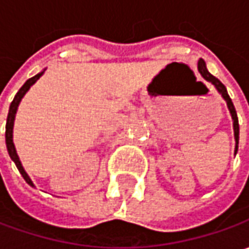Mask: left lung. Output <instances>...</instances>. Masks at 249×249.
<instances>
[{
    "instance_id": "left-lung-1",
    "label": "left lung",
    "mask_w": 249,
    "mask_h": 249,
    "mask_svg": "<svg viewBox=\"0 0 249 249\" xmlns=\"http://www.w3.org/2000/svg\"><path fill=\"white\" fill-rule=\"evenodd\" d=\"M198 71L199 73L202 74V77L208 80V82H211L213 86H215L217 91L222 94V97L225 98V101L227 102V107H229V110H230V113H231V118H233V126H234V137H235V152H237V149H238V134H240V127H238V118H237V112H235L234 105H233V102L230 100V97H229V94H227V90H226L225 84L220 82L219 79H216L215 76H212L211 73L208 72V69H206L205 62L202 61V59H199L198 61Z\"/></svg>"
}]
</instances>
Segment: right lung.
Listing matches in <instances>:
<instances>
[{
	"label": "right lung",
	"mask_w": 249,
	"mask_h": 249,
	"mask_svg": "<svg viewBox=\"0 0 249 249\" xmlns=\"http://www.w3.org/2000/svg\"><path fill=\"white\" fill-rule=\"evenodd\" d=\"M43 74L44 72H41V73H38V74H36V76L32 77V79H29V80H27V82L24 83L23 86L20 87V90L16 92L14 101L11 102L9 112H8V118H6V126H5V141H6V148H8V152H9V157H11V159L15 162V165H16V167H18V170L20 172V175H22L24 180H26V183H27V184H30L32 187H34L33 183H32L30 177L27 176V173L24 172L23 166H22V163H20V160H19V157H18V154H16V149H15V145H14V140H12V130H14L15 115H16V109H18L19 102H20V100L23 98V95L27 92V90H29V89H30L34 83L37 82Z\"/></svg>",
	"instance_id": "right-lung-1"
}]
</instances>
